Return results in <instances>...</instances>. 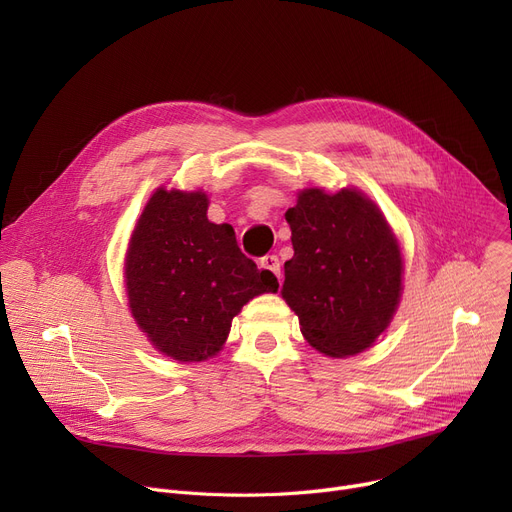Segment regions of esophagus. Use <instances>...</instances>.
<instances>
[{"label": "esophagus", "instance_id": "obj_1", "mask_svg": "<svg viewBox=\"0 0 512 512\" xmlns=\"http://www.w3.org/2000/svg\"><path fill=\"white\" fill-rule=\"evenodd\" d=\"M261 265L265 267V270H270L274 276H278V280H280V259H278V255H265L261 259Z\"/></svg>", "mask_w": 512, "mask_h": 512}]
</instances>
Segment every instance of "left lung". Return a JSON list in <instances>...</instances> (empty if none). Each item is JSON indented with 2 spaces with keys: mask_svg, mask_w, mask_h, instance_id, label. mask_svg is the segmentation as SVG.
Segmentation results:
<instances>
[{
  "mask_svg": "<svg viewBox=\"0 0 512 512\" xmlns=\"http://www.w3.org/2000/svg\"><path fill=\"white\" fill-rule=\"evenodd\" d=\"M294 255L282 299L305 340L334 359L369 348L390 326L402 294V255L380 207L357 188H305L286 211Z\"/></svg>",
  "mask_w": 512,
  "mask_h": 512,
  "instance_id": "left-lung-1",
  "label": "left lung"
}]
</instances>
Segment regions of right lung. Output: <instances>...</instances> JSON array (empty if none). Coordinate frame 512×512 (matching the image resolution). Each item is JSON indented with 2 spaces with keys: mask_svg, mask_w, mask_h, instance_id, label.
<instances>
[{
  "mask_svg": "<svg viewBox=\"0 0 512 512\" xmlns=\"http://www.w3.org/2000/svg\"><path fill=\"white\" fill-rule=\"evenodd\" d=\"M207 205L201 191L157 188L124 261L134 321L159 353L180 363L218 355L242 305L280 286L242 255L230 224L207 220Z\"/></svg>",
  "mask_w": 512,
  "mask_h": 512,
  "instance_id": "obj_1",
  "label": "right lung"
}]
</instances>
